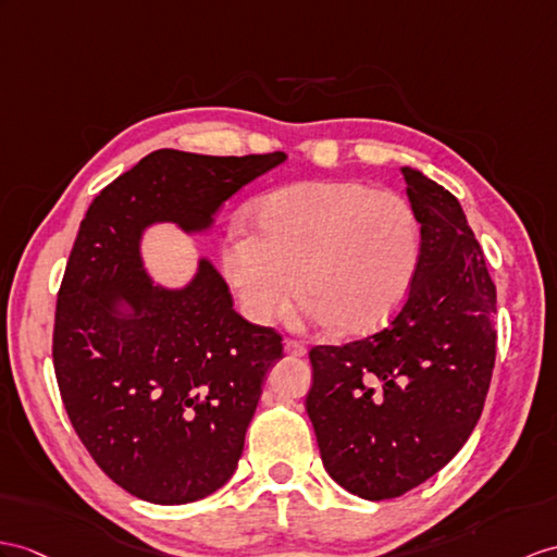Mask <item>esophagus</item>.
<instances>
[{"label":"esophagus","instance_id":"obj_1","mask_svg":"<svg viewBox=\"0 0 557 557\" xmlns=\"http://www.w3.org/2000/svg\"><path fill=\"white\" fill-rule=\"evenodd\" d=\"M283 349H286V355H288V357H305V355H307L305 345H300L297 341H288V343H286V347H283Z\"/></svg>","mask_w":557,"mask_h":557}]
</instances>
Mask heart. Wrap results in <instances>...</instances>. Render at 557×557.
Instances as JSON below:
<instances>
[{"label":"heart","instance_id":"b5f03b06","mask_svg":"<svg viewBox=\"0 0 557 557\" xmlns=\"http://www.w3.org/2000/svg\"><path fill=\"white\" fill-rule=\"evenodd\" d=\"M257 232L232 226L222 271L250 321L269 323L302 283V325L381 329L409 297L420 264V222L409 198L363 182H302L264 196Z\"/></svg>","mask_w":557,"mask_h":557}]
</instances>
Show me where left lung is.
<instances>
[{
	"instance_id": "1",
	"label": "left lung",
	"mask_w": 557,
	"mask_h": 557,
	"mask_svg": "<svg viewBox=\"0 0 557 557\" xmlns=\"http://www.w3.org/2000/svg\"><path fill=\"white\" fill-rule=\"evenodd\" d=\"M420 222L413 288L387 329L309 351L307 413L331 478L397 498L458 454L478 425L496 359V286L463 208L401 168Z\"/></svg>"
}]
</instances>
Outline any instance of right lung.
Instances as JSON below:
<instances>
[{
    "mask_svg": "<svg viewBox=\"0 0 557 557\" xmlns=\"http://www.w3.org/2000/svg\"><path fill=\"white\" fill-rule=\"evenodd\" d=\"M286 153L198 156L160 148L89 206L65 264L53 371L97 466L160 506L206 498L232 478L281 335L234 309L210 260L184 288L153 283L141 236L172 222L206 232L243 186Z\"/></svg>",
    "mask_w": 557,
    "mask_h": 557,
    "instance_id": "right-lung-1",
    "label": "right lung"
}]
</instances>
